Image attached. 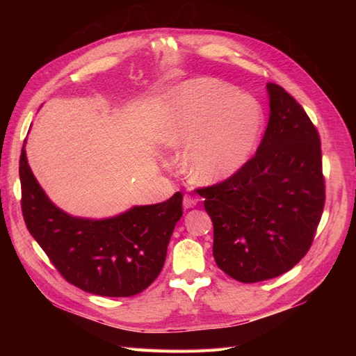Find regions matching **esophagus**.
I'll use <instances>...</instances> for the list:
<instances>
[{
  "instance_id": "esophagus-1",
  "label": "esophagus",
  "mask_w": 356,
  "mask_h": 356,
  "mask_svg": "<svg viewBox=\"0 0 356 356\" xmlns=\"http://www.w3.org/2000/svg\"><path fill=\"white\" fill-rule=\"evenodd\" d=\"M197 202H199V200H197L195 196H191V195H186L184 199H182V204H184L186 209H190V208H193V207H196Z\"/></svg>"
}]
</instances>
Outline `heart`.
Listing matches in <instances>:
<instances>
[{
    "mask_svg": "<svg viewBox=\"0 0 356 356\" xmlns=\"http://www.w3.org/2000/svg\"><path fill=\"white\" fill-rule=\"evenodd\" d=\"M260 102L217 79H195L172 92L161 141L187 149L191 177L213 184L234 175L251 159L261 135Z\"/></svg>",
    "mask_w": 356,
    "mask_h": 356,
    "instance_id": "b5f03b06",
    "label": "heart"
}]
</instances>
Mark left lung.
I'll return each instance as SVG.
<instances>
[{
	"label": "left lung",
	"mask_w": 356,
	"mask_h": 356,
	"mask_svg": "<svg viewBox=\"0 0 356 356\" xmlns=\"http://www.w3.org/2000/svg\"><path fill=\"white\" fill-rule=\"evenodd\" d=\"M270 115L257 153L230 178L199 188L213 224L212 254L243 284L281 276L314 242L325 204L315 124L279 84H267Z\"/></svg>",
	"instance_id": "1"
}]
</instances>
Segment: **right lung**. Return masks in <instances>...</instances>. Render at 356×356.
<instances>
[{
  "mask_svg": "<svg viewBox=\"0 0 356 356\" xmlns=\"http://www.w3.org/2000/svg\"><path fill=\"white\" fill-rule=\"evenodd\" d=\"M22 213L32 234L67 282L102 297L143 293L163 268L175 224L182 217V195L134 207L105 220L71 217L53 203L20 153Z\"/></svg>",
  "mask_w": 356,
  "mask_h": 356,
  "instance_id": "add662e5",
  "label": "right lung"
}]
</instances>
